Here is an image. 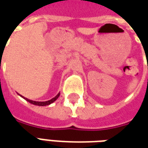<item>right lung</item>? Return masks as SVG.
<instances>
[{
	"instance_id": "right-lung-1",
	"label": "right lung",
	"mask_w": 148,
	"mask_h": 148,
	"mask_svg": "<svg viewBox=\"0 0 148 148\" xmlns=\"http://www.w3.org/2000/svg\"><path fill=\"white\" fill-rule=\"evenodd\" d=\"M60 95V93H58L55 97H53L52 99L49 100V101H32V100H30V99H27L26 97H24L21 96L20 95L21 97H22L24 99H25L27 101H28L29 103L31 104H32V105H35V106H49V105H51V103H53L54 101H55L56 100L58 99V97H59Z\"/></svg>"
}]
</instances>
